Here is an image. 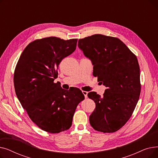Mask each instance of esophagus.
Here are the masks:
<instances>
[{
  "label": "esophagus",
  "instance_id": "esophagus-1",
  "mask_svg": "<svg viewBox=\"0 0 158 158\" xmlns=\"http://www.w3.org/2000/svg\"><path fill=\"white\" fill-rule=\"evenodd\" d=\"M82 94H83V95H85V98H87V95H88V92H86V91H82Z\"/></svg>",
  "mask_w": 158,
  "mask_h": 158
}]
</instances>
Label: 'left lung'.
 <instances>
[{
  "label": "left lung",
  "mask_w": 158,
  "mask_h": 158,
  "mask_svg": "<svg viewBox=\"0 0 158 158\" xmlns=\"http://www.w3.org/2000/svg\"><path fill=\"white\" fill-rule=\"evenodd\" d=\"M78 47L92 61L94 76L107 88L102 97L94 92L88 94L95 103L90 125L100 132L117 131L129 120L139 100L137 57L120 39L102 35L79 40Z\"/></svg>",
  "instance_id": "obj_1"
}]
</instances>
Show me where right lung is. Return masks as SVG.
I'll return each mask as SVG.
<instances>
[{"label": "right lung", "mask_w": 158, "mask_h": 158, "mask_svg": "<svg viewBox=\"0 0 158 158\" xmlns=\"http://www.w3.org/2000/svg\"><path fill=\"white\" fill-rule=\"evenodd\" d=\"M77 39L48 37L30 43L14 73L15 93L31 120L42 130L58 133L69 129L78 104L85 96L78 88L63 89L54 81L64 57L72 54Z\"/></svg>", "instance_id": "right-lung-1"}]
</instances>
